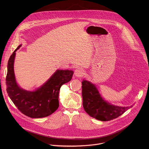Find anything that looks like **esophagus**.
<instances>
[{"instance_id":"esophagus-1","label":"esophagus","mask_w":149,"mask_h":149,"mask_svg":"<svg viewBox=\"0 0 149 149\" xmlns=\"http://www.w3.org/2000/svg\"><path fill=\"white\" fill-rule=\"evenodd\" d=\"M84 74V70L81 68H77L74 71V74L77 77H81L83 76Z\"/></svg>"}]
</instances>
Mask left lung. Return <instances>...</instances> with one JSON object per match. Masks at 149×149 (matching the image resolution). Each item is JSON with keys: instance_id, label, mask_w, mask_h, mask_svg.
Segmentation results:
<instances>
[{"instance_id": "1", "label": "left lung", "mask_w": 149, "mask_h": 149, "mask_svg": "<svg viewBox=\"0 0 149 149\" xmlns=\"http://www.w3.org/2000/svg\"><path fill=\"white\" fill-rule=\"evenodd\" d=\"M82 96L83 106L85 112L91 117L101 121L114 119L130 108L116 106L108 103L100 96L95 85L86 80L82 82Z\"/></svg>"}]
</instances>
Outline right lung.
Masks as SVG:
<instances>
[{
    "instance_id": "1",
    "label": "right lung",
    "mask_w": 149,
    "mask_h": 149,
    "mask_svg": "<svg viewBox=\"0 0 149 149\" xmlns=\"http://www.w3.org/2000/svg\"><path fill=\"white\" fill-rule=\"evenodd\" d=\"M10 56L6 78L7 92L15 106L24 115L31 118H41L54 112L59 107L58 95L62 85L71 80L73 72L57 70L50 79L36 91L23 90L17 85L14 72V62L15 52Z\"/></svg>"
}]
</instances>
